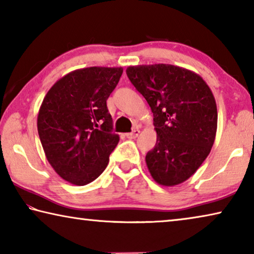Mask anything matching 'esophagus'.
Instances as JSON below:
<instances>
[{
  "label": "esophagus",
  "instance_id": "esophagus-1",
  "mask_svg": "<svg viewBox=\"0 0 254 254\" xmlns=\"http://www.w3.org/2000/svg\"><path fill=\"white\" fill-rule=\"evenodd\" d=\"M139 133H140V131L137 128V130H133L132 132H130V133H127L126 135H127V138H128V139H134V138L138 137Z\"/></svg>",
  "mask_w": 254,
  "mask_h": 254
}]
</instances>
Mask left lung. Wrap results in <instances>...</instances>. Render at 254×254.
<instances>
[{"label":"left lung","mask_w":254,"mask_h":254,"mask_svg":"<svg viewBox=\"0 0 254 254\" xmlns=\"http://www.w3.org/2000/svg\"><path fill=\"white\" fill-rule=\"evenodd\" d=\"M154 115L156 145L146 155L150 176L171 187L189 179L210 154L217 133V104L194 71L168 64L127 68Z\"/></svg>","instance_id":"left-lung-1"}]
</instances>
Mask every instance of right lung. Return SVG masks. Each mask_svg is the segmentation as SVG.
<instances>
[{"instance_id":"1","label":"right lung","mask_w":254,"mask_h":254,"mask_svg":"<svg viewBox=\"0 0 254 254\" xmlns=\"http://www.w3.org/2000/svg\"><path fill=\"white\" fill-rule=\"evenodd\" d=\"M122 73V67L76 69L45 94L37 115L41 143L49 163L71 185L96 180L119 143L106 101Z\"/></svg>"}]
</instances>
